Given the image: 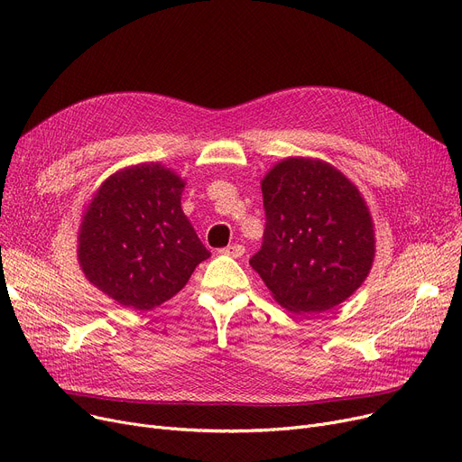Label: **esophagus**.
I'll list each match as a JSON object with an SVG mask.
<instances>
[{"label": "esophagus", "mask_w": 462, "mask_h": 462, "mask_svg": "<svg viewBox=\"0 0 462 462\" xmlns=\"http://www.w3.org/2000/svg\"><path fill=\"white\" fill-rule=\"evenodd\" d=\"M218 253H221V254H226V256H232V258H239V256H244L245 247H244V245H239V244H234V245H228V247L221 249Z\"/></svg>", "instance_id": "esophagus-1"}]
</instances>
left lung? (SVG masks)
I'll return each mask as SVG.
<instances>
[{
    "mask_svg": "<svg viewBox=\"0 0 462 462\" xmlns=\"http://www.w3.org/2000/svg\"><path fill=\"white\" fill-rule=\"evenodd\" d=\"M265 230L249 260L273 300L314 314L348 300L374 262V225L359 189L333 164L286 157L260 181Z\"/></svg>",
    "mask_w": 462,
    "mask_h": 462,
    "instance_id": "1",
    "label": "left lung"
}]
</instances>
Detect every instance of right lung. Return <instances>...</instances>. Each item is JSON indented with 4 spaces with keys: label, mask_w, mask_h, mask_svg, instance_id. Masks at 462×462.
I'll return each instance as SVG.
<instances>
[{
    "label": "right lung",
    "mask_w": 462,
    "mask_h": 462,
    "mask_svg": "<svg viewBox=\"0 0 462 462\" xmlns=\"http://www.w3.org/2000/svg\"><path fill=\"white\" fill-rule=\"evenodd\" d=\"M185 180L161 162L117 170L93 192L79 228L86 279L121 307L174 298L211 256L181 209Z\"/></svg>",
    "instance_id": "right-lung-1"
}]
</instances>
